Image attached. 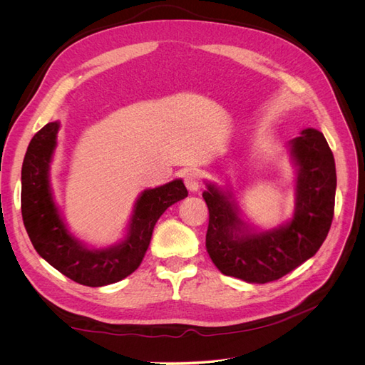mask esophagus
<instances>
[{"label":"esophagus","mask_w":365,"mask_h":365,"mask_svg":"<svg viewBox=\"0 0 365 365\" xmlns=\"http://www.w3.org/2000/svg\"><path fill=\"white\" fill-rule=\"evenodd\" d=\"M184 184L190 192H197L202 184L201 173L197 170H189L184 175Z\"/></svg>","instance_id":"obj_1"}]
</instances>
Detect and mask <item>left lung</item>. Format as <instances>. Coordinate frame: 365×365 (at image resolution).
I'll use <instances>...</instances> for the list:
<instances>
[{
    "mask_svg": "<svg viewBox=\"0 0 365 365\" xmlns=\"http://www.w3.org/2000/svg\"><path fill=\"white\" fill-rule=\"evenodd\" d=\"M297 165L294 216L277 228L256 231L239 217L233 195L208 182L205 247L216 268L248 283L282 279L315 256L332 225L336 190L334 153L322 132L307 128L289 141Z\"/></svg>",
    "mask_w": 365,
    "mask_h": 365,
    "instance_id": "1",
    "label": "left lung"
}]
</instances>
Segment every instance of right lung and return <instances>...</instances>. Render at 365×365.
Masks as SVG:
<instances>
[{
	"label": "right lung",
	"instance_id": "obj_1",
	"mask_svg": "<svg viewBox=\"0 0 365 365\" xmlns=\"http://www.w3.org/2000/svg\"><path fill=\"white\" fill-rule=\"evenodd\" d=\"M59 121L47 123L27 148L21 170V212L33 247L68 279L105 286L134 272L149 248L153 227L172 204L189 195L182 180L143 192L134 205L126 239L108 248H88L63 224L50 187V163L58 145Z\"/></svg>",
	"mask_w": 365,
	"mask_h": 365
}]
</instances>
